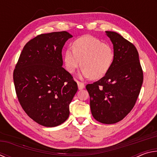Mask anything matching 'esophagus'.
I'll return each instance as SVG.
<instances>
[{"mask_svg":"<svg viewBox=\"0 0 157 157\" xmlns=\"http://www.w3.org/2000/svg\"><path fill=\"white\" fill-rule=\"evenodd\" d=\"M77 83H78V89H79V90L83 89L84 88V87H85V85H84V83H82V82H80L78 81V82H77Z\"/></svg>","mask_w":157,"mask_h":157,"instance_id":"1","label":"esophagus"}]
</instances>
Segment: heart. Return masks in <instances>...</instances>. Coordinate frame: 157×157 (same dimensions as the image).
<instances>
[{
    "instance_id": "heart-1",
    "label": "heart",
    "mask_w": 157,
    "mask_h": 157,
    "mask_svg": "<svg viewBox=\"0 0 157 157\" xmlns=\"http://www.w3.org/2000/svg\"><path fill=\"white\" fill-rule=\"evenodd\" d=\"M113 58V49L109 44L87 35L74 41L73 50H66L64 63L69 73L75 72L80 65L82 78L99 79L107 73Z\"/></svg>"
}]
</instances>
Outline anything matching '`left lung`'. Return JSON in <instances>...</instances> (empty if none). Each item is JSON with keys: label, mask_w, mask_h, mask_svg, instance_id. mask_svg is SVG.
<instances>
[{"label": "left lung", "mask_w": 157, "mask_h": 157, "mask_svg": "<svg viewBox=\"0 0 157 157\" xmlns=\"http://www.w3.org/2000/svg\"><path fill=\"white\" fill-rule=\"evenodd\" d=\"M113 46L112 64L103 78L86 86L94 118L104 124L116 123L136 104L143 73L136 47L121 34L106 31Z\"/></svg>", "instance_id": "8db88e82"}]
</instances>
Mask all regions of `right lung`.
Here are the masks:
<instances>
[{"mask_svg":"<svg viewBox=\"0 0 157 157\" xmlns=\"http://www.w3.org/2000/svg\"><path fill=\"white\" fill-rule=\"evenodd\" d=\"M71 37L66 31L34 37L23 47L13 73L23 109L44 127H56L67 120L69 105L78 91L72 75L62 67V48Z\"/></svg>","mask_w":157,"mask_h":157,"instance_id":"right-lung-1","label":"right lung"}]
</instances>
